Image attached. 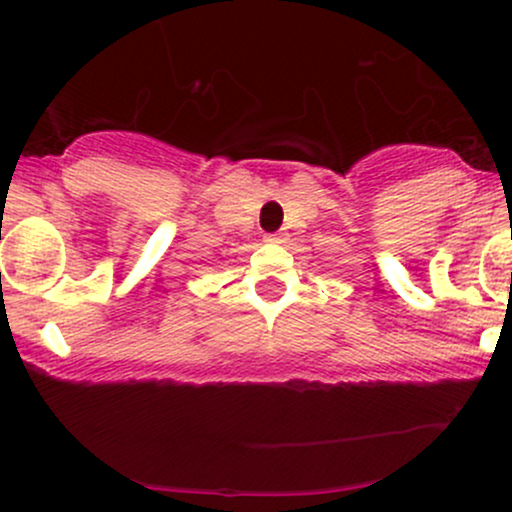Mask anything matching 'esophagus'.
Listing matches in <instances>:
<instances>
[{"label":"esophagus","mask_w":512,"mask_h":512,"mask_svg":"<svg viewBox=\"0 0 512 512\" xmlns=\"http://www.w3.org/2000/svg\"><path fill=\"white\" fill-rule=\"evenodd\" d=\"M264 243H284V236L281 233H269V236H264Z\"/></svg>","instance_id":"obj_1"}]
</instances>
